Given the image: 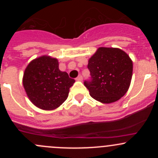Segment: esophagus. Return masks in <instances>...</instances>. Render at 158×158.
Instances as JSON below:
<instances>
[{"mask_svg": "<svg viewBox=\"0 0 158 158\" xmlns=\"http://www.w3.org/2000/svg\"><path fill=\"white\" fill-rule=\"evenodd\" d=\"M76 80L77 81H82V76L81 75H79L77 78H76Z\"/></svg>", "mask_w": 158, "mask_h": 158, "instance_id": "34e87169", "label": "esophagus"}]
</instances>
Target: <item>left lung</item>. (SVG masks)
Returning a JSON list of instances; mask_svg holds the SVG:
<instances>
[{
    "mask_svg": "<svg viewBox=\"0 0 158 158\" xmlns=\"http://www.w3.org/2000/svg\"><path fill=\"white\" fill-rule=\"evenodd\" d=\"M87 67L91 77L84 85L95 100L108 104L118 101L127 92L133 64L123 50L100 47L89 59Z\"/></svg>",
    "mask_w": 158,
    "mask_h": 158,
    "instance_id": "8db88e82",
    "label": "left lung"
}]
</instances>
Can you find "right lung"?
<instances>
[{
    "instance_id": "obj_1",
    "label": "right lung",
    "mask_w": 158,
    "mask_h": 158,
    "mask_svg": "<svg viewBox=\"0 0 158 158\" xmlns=\"http://www.w3.org/2000/svg\"><path fill=\"white\" fill-rule=\"evenodd\" d=\"M75 80L59 69L56 59L43 56L30 62L23 84L30 100L41 109L52 110L63 104Z\"/></svg>"
}]
</instances>
